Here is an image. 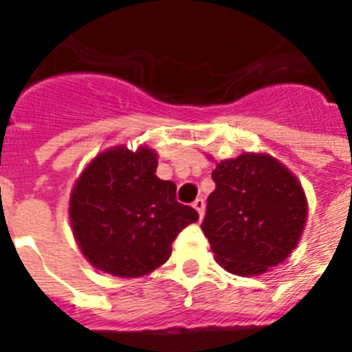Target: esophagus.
<instances>
[{
	"label": "esophagus",
	"instance_id": "1",
	"mask_svg": "<svg viewBox=\"0 0 352 352\" xmlns=\"http://www.w3.org/2000/svg\"><path fill=\"white\" fill-rule=\"evenodd\" d=\"M193 208L197 210V212H199V217L203 219L204 208H206V203H204V199H203V197H197V199H195V201H193Z\"/></svg>",
	"mask_w": 352,
	"mask_h": 352
}]
</instances>
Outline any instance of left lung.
Segmentation results:
<instances>
[{
  "instance_id": "left-lung-1",
  "label": "left lung",
  "mask_w": 352,
  "mask_h": 352,
  "mask_svg": "<svg viewBox=\"0 0 352 352\" xmlns=\"http://www.w3.org/2000/svg\"><path fill=\"white\" fill-rule=\"evenodd\" d=\"M201 228L215 259L237 276H257L283 263L300 241L307 199L300 181L279 160L243 153L221 160Z\"/></svg>"
}]
</instances>
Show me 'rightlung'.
I'll return each mask as SVG.
<instances>
[{
  "label": "right lung",
  "mask_w": 352,
  "mask_h": 352,
  "mask_svg": "<svg viewBox=\"0 0 352 352\" xmlns=\"http://www.w3.org/2000/svg\"><path fill=\"white\" fill-rule=\"evenodd\" d=\"M157 153L117 146L96 155L82 171L69 201L74 239L102 272L138 278L171 256L177 234L199 219L177 203V186L155 175Z\"/></svg>",
  "instance_id": "right-lung-1"
}]
</instances>
